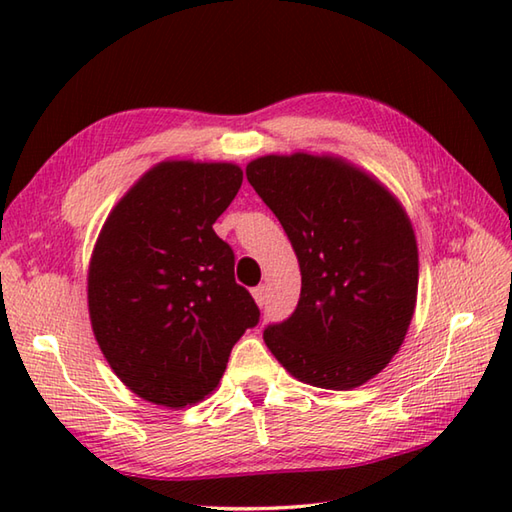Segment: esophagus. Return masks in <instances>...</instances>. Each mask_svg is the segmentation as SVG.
<instances>
[{
	"label": "esophagus",
	"instance_id": "1",
	"mask_svg": "<svg viewBox=\"0 0 512 512\" xmlns=\"http://www.w3.org/2000/svg\"><path fill=\"white\" fill-rule=\"evenodd\" d=\"M253 299H255V303H257L259 308H264V303H266V286L253 288Z\"/></svg>",
	"mask_w": 512,
	"mask_h": 512
}]
</instances>
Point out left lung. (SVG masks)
Listing matches in <instances>:
<instances>
[{
	"label": "left lung",
	"instance_id": "left-lung-1",
	"mask_svg": "<svg viewBox=\"0 0 512 512\" xmlns=\"http://www.w3.org/2000/svg\"><path fill=\"white\" fill-rule=\"evenodd\" d=\"M246 178L284 226L301 297L264 341L288 372L323 389H354L391 361L418 297V244L385 184L336 156H262Z\"/></svg>",
	"mask_w": 512,
	"mask_h": 512
}]
</instances>
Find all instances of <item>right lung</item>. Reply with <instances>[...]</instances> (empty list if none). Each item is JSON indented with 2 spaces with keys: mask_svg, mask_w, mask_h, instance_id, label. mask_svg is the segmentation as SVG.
Here are the masks:
<instances>
[{
  "mask_svg": "<svg viewBox=\"0 0 512 512\" xmlns=\"http://www.w3.org/2000/svg\"><path fill=\"white\" fill-rule=\"evenodd\" d=\"M233 162L165 160L107 215L88 270L92 330L121 383L180 409L220 385L233 345L259 323L213 224L242 187Z\"/></svg>",
  "mask_w": 512,
  "mask_h": 512,
  "instance_id": "obj_1",
  "label": "right lung"
}]
</instances>
